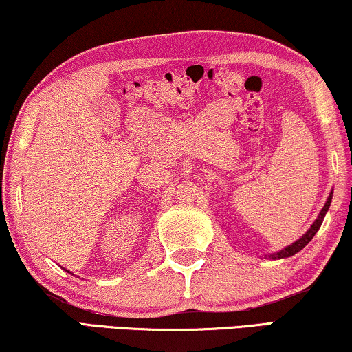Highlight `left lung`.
<instances>
[{
  "label": "left lung",
  "instance_id": "1",
  "mask_svg": "<svg viewBox=\"0 0 352 352\" xmlns=\"http://www.w3.org/2000/svg\"><path fill=\"white\" fill-rule=\"evenodd\" d=\"M330 201H332V195L329 197V200H327V203H325V205H324L322 211H320V214L318 216V219H316L313 226L309 227V230H308L307 233H305V235H303L302 238L297 239V241L290 244V246L281 249V251H279V252H276V254H272V256H270V257H272V258H284V257H290V256H294V254H297L298 251H302V249H303L305 246H307V244H308L309 241H311L313 236L316 235V232L319 230L320 223H322L324 217H325V212H327L329 206H330Z\"/></svg>",
  "mask_w": 352,
  "mask_h": 352
}]
</instances>
